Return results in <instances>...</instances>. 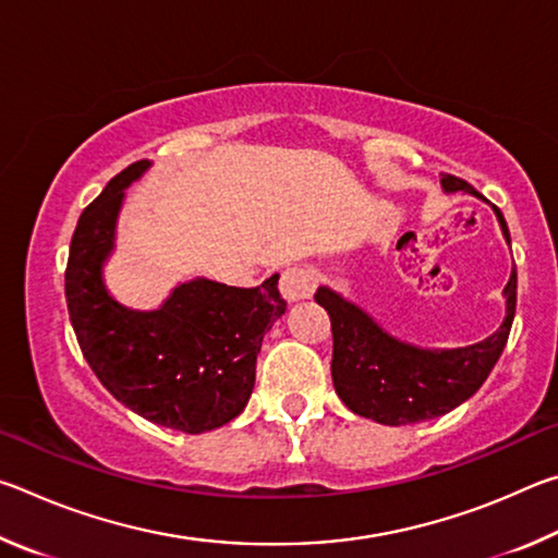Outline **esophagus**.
<instances>
[{
    "label": "esophagus",
    "mask_w": 558,
    "mask_h": 558,
    "mask_svg": "<svg viewBox=\"0 0 558 558\" xmlns=\"http://www.w3.org/2000/svg\"><path fill=\"white\" fill-rule=\"evenodd\" d=\"M317 270L313 266H292L286 268L280 276V292L288 302L305 300L315 292L317 288Z\"/></svg>",
    "instance_id": "1"
}]
</instances>
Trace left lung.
I'll return each mask as SVG.
<instances>
[{
  "label": "left lung",
  "mask_w": 558,
  "mask_h": 558,
  "mask_svg": "<svg viewBox=\"0 0 558 558\" xmlns=\"http://www.w3.org/2000/svg\"><path fill=\"white\" fill-rule=\"evenodd\" d=\"M440 184L448 194L480 196L465 179L452 174L442 177ZM493 209L509 243L505 216L497 206ZM505 323L483 342L458 349H421L396 339L354 302L319 286L315 300L327 310L332 323V381L337 396L349 411L384 426L421 423L458 409L485 384L507 344L517 310V268L505 286Z\"/></svg>",
  "instance_id": "8db88e82"
}]
</instances>
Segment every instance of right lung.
I'll return each instance as SVG.
<instances>
[{
  "mask_svg": "<svg viewBox=\"0 0 558 558\" xmlns=\"http://www.w3.org/2000/svg\"><path fill=\"white\" fill-rule=\"evenodd\" d=\"M147 167L140 159L122 169L83 209L65 266V302L100 384L143 418L196 436L245 409L263 335L288 305L278 276L258 288L189 280L149 313L120 305L102 282V263L116 248L125 189Z\"/></svg>",
  "mask_w": 558,
  "mask_h": 558,
  "instance_id": "add662e5",
  "label": "right lung"
}]
</instances>
